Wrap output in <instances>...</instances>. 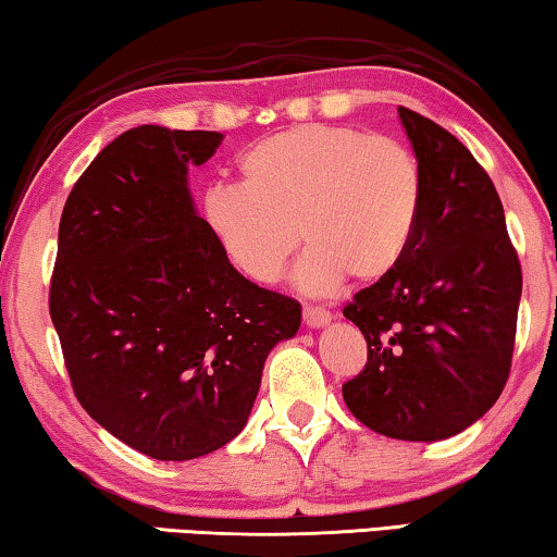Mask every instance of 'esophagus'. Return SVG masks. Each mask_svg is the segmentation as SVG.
I'll return each mask as SVG.
<instances>
[{
  "label": "esophagus",
  "instance_id": "esophagus-1",
  "mask_svg": "<svg viewBox=\"0 0 557 557\" xmlns=\"http://www.w3.org/2000/svg\"><path fill=\"white\" fill-rule=\"evenodd\" d=\"M304 324L309 329H321L332 324V313L321 306H304Z\"/></svg>",
  "mask_w": 557,
  "mask_h": 557
}]
</instances>
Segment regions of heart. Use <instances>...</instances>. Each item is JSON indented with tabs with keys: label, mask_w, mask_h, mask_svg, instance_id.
I'll return each instance as SVG.
<instances>
[{
	"label": "heart",
	"mask_w": 557,
	"mask_h": 557,
	"mask_svg": "<svg viewBox=\"0 0 557 557\" xmlns=\"http://www.w3.org/2000/svg\"><path fill=\"white\" fill-rule=\"evenodd\" d=\"M244 188L219 185L203 219L240 276L271 284L298 248L311 294L344 276L372 284L397 269L422 211V171L405 143L349 125H296L251 145L238 160Z\"/></svg>",
	"instance_id": "heart-1"
}]
</instances>
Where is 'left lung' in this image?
I'll use <instances>...</instances> for the list:
<instances>
[{"label": "left lung", "instance_id": "obj_1", "mask_svg": "<svg viewBox=\"0 0 557 557\" xmlns=\"http://www.w3.org/2000/svg\"><path fill=\"white\" fill-rule=\"evenodd\" d=\"M399 120L422 171V211L397 269L344 306L369 354L342 394L369 430L437 442L503 394L522 271L485 168L430 117L399 108Z\"/></svg>", "mask_w": 557, "mask_h": 557}]
</instances>
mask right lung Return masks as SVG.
<instances>
[{"instance_id": "obj_1", "label": "right lung", "mask_w": 557, "mask_h": 557, "mask_svg": "<svg viewBox=\"0 0 557 557\" xmlns=\"http://www.w3.org/2000/svg\"><path fill=\"white\" fill-rule=\"evenodd\" d=\"M221 133L133 127L87 165L60 219L50 317L85 412L152 459L183 462L248 422L265 357L301 304L233 269L188 168Z\"/></svg>"}]
</instances>
